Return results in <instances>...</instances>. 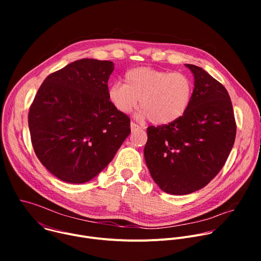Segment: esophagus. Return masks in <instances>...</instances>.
Masks as SVG:
<instances>
[{"label":"esophagus","mask_w":261,"mask_h":261,"mask_svg":"<svg viewBox=\"0 0 261 261\" xmlns=\"http://www.w3.org/2000/svg\"><path fill=\"white\" fill-rule=\"evenodd\" d=\"M130 126H131V130H132V131H136V130H139V129H140V127H139L136 123H134V122H131Z\"/></svg>","instance_id":"34e87169"}]
</instances>
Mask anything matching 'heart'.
<instances>
[{"label":"heart","instance_id":"b5f03b06","mask_svg":"<svg viewBox=\"0 0 261 261\" xmlns=\"http://www.w3.org/2000/svg\"><path fill=\"white\" fill-rule=\"evenodd\" d=\"M192 94L193 83L187 74L138 67L125 74V84L109 87L108 100L122 114L130 113L139 101V119L166 125L184 116Z\"/></svg>","mask_w":261,"mask_h":261}]
</instances>
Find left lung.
<instances>
[{"instance_id": "8db88e82", "label": "left lung", "mask_w": 261, "mask_h": 261, "mask_svg": "<svg viewBox=\"0 0 261 261\" xmlns=\"http://www.w3.org/2000/svg\"><path fill=\"white\" fill-rule=\"evenodd\" d=\"M194 90L187 111L178 120L147 127L144 158L160 189L186 195L205 186L224 166L237 134L228 92L202 68L187 64Z\"/></svg>"}]
</instances>
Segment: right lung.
Segmentation results:
<instances>
[{
  "label": "right lung",
  "mask_w": 261,
  "mask_h": 261,
  "mask_svg": "<svg viewBox=\"0 0 261 261\" xmlns=\"http://www.w3.org/2000/svg\"><path fill=\"white\" fill-rule=\"evenodd\" d=\"M110 61L82 59L49 74L30 110L34 152L58 178L91 180L114 159L131 132L130 119L108 100Z\"/></svg>",
  "instance_id": "right-lung-1"
}]
</instances>
